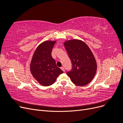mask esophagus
<instances>
[{
    "instance_id": "1",
    "label": "esophagus",
    "mask_w": 123,
    "mask_h": 123,
    "mask_svg": "<svg viewBox=\"0 0 123 123\" xmlns=\"http://www.w3.org/2000/svg\"><path fill=\"white\" fill-rule=\"evenodd\" d=\"M61 69L63 71H64V72L65 71V68H64V67H61Z\"/></svg>"
}]
</instances>
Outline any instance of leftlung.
<instances>
[{
    "mask_svg": "<svg viewBox=\"0 0 123 123\" xmlns=\"http://www.w3.org/2000/svg\"><path fill=\"white\" fill-rule=\"evenodd\" d=\"M72 63V69L67 72L74 84L83 86L93 79L97 65L90 48L83 41L73 39L64 43Z\"/></svg>",
    "mask_w": 123,
    "mask_h": 123,
    "instance_id": "obj_1",
    "label": "left lung"
}]
</instances>
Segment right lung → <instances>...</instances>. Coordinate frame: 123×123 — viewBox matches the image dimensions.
<instances>
[{
  "label": "right lung",
  "instance_id": "1",
  "mask_svg": "<svg viewBox=\"0 0 123 123\" xmlns=\"http://www.w3.org/2000/svg\"><path fill=\"white\" fill-rule=\"evenodd\" d=\"M56 41H45L36 48L30 64L33 76L43 86L52 85L62 71L56 66L51 56L52 50Z\"/></svg>",
  "mask_w": 123,
  "mask_h": 123
}]
</instances>
